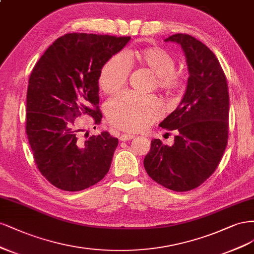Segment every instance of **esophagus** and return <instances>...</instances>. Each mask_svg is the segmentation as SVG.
I'll return each instance as SVG.
<instances>
[{"mask_svg":"<svg viewBox=\"0 0 254 254\" xmlns=\"http://www.w3.org/2000/svg\"><path fill=\"white\" fill-rule=\"evenodd\" d=\"M134 137H135V136H134L133 134L127 133V134H122L119 139H120L121 141H127V140H130V139H133Z\"/></svg>","mask_w":254,"mask_h":254,"instance_id":"34e87169","label":"esophagus"}]
</instances>
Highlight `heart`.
<instances>
[{
    "label": "heart",
    "instance_id": "b5f03b06",
    "mask_svg": "<svg viewBox=\"0 0 254 254\" xmlns=\"http://www.w3.org/2000/svg\"><path fill=\"white\" fill-rule=\"evenodd\" d=\"M155 73V82L161 91H175L182 85V75L175 68V60L159 47L127 54ZM130 65L124 54H117L101 68L99 86L105 94H115L125 87ZM106 116L113 126L137 132L148 127L162 115V105L154 96L122 93L112 98L105 106Z\"/></svg>",
    "mask_w": 254,
    "mask_h": 254
}]
</instances>
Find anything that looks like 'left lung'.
I'll return each mask as SVG.
<instances>
[{"label":"left lung","instance_id":"8db88e82","mask_svg":"<svg viewBox=\"0 0 254 254\" xmlns=\"http://www.w3.org/2000/svg\"><path fill=\"white\" fill-rule=\"evenodd\" d=\"M165 41L182 45L190 76L181 103L159 125L176 130L174 144L153 139L143 165L157 184L187 192L206 182L222 160L229 133L228 84L215 55L200 41L186 34Z\"/></svg>","mask_w":254,"mask_h":254}]
</instances>
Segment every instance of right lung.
Wrapping results in <instances>:
<instances>
[{
  "label": "right lung",
  "mask_w": 254,
  "mask_h": 254,
  "mask_svg": "<svg viewBox=\"0 0 254 254\" xmlns=\"http://www.w3.org/2000/svg\"><path fill=\"white\" fill-rule=\"evenodd\" d=\"M130 37L66 34L47 48L32 68L26 98V134L37 168L63 191H81L108 174L118 138L109 132L80 136V118L99 125L103 65ZM88 136V135H87Z\"/></svg>",
  "instance_id": "1"
}]
</instances>
